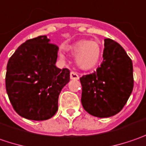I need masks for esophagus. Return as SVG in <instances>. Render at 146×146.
I'll list each match as a JSON object with an SVG mask.
<instances>
[{"mask_svg": "<svg viewBox=\"0 0 146 146\" xmlns=\"http://www.w3.org/2000/svg\"><path fill=\"white\" fill-rule=\"evenodd\" d=\"M70 78L73 80H78L79 79V76L75 72H71L70 73Z\"/></svg>", "mask_w": 146, "mask_h": 146, "instance_id": "esophagus-1", "label": "esophagus"}]
</instances>
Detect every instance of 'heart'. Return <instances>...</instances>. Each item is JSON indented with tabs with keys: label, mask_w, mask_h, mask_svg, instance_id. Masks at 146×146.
<instances>
[{
	"label": "heart",
	"mask_w": 146,
	"mask_h": 146,
	"mask_svg": "<svg viewBox=\"0 0 146 146\" xmlns=\"http://www.w3.org/2000/svg\"><path fill=\"white\" fill-rule=\"evenodd\" d=\"M68 49L76 54V64L82 70H91L96 68L101 58V48L97 41L82 40L70 46ZM60 57L64 56L60 54Z\"/></svg>",
	"instance_id": "b5f03b06"
}]
</instances>
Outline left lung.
Here are the masks:
<instances>
[{
	"label": "left lung",
	"mask_w": 146,
	"mask_h": 146,
	"mask_svg": "<svg viewBox=\"0 0 146 146\" xmlns=\"http://www.w3.org/2000/svg\"><path fill=\"white\" fill-rule=\"evenodd\" d=\"M80 82L84 110L95 117L113 116L123 110L133 89L131 60L117 42L106 38L100 66Z\"/></svg>",
	"instance_id": "1"
}]
</instances>
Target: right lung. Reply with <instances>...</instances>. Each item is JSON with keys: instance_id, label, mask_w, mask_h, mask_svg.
Masks as SVG:
<instances>
[{"instance_id": "right-lung-1", "label": "right lung", "mask_w": 146, "mask_h": 146, "mask_svg": "<svg viewBox=\"0 0 146 146\" xmlns=\"http://www.w3.org/2000/svg\"><path fill=\"white\" fill-rule=\"evenodd\" d=\"M59 47L46 36L23 43L10 58L5 87L10 103L21 117L42 121L58 110V99L70 79L68 68L55 66Z\"/></svg>"}]
</instances>
